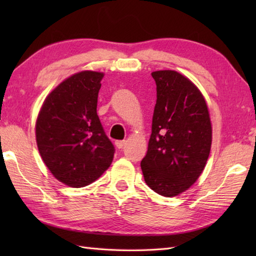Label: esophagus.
Listing matches in <instances>:
<instances>
[{"mask_svg":"<svg viewBox=\"0 0 256 256\" xmlns=\"http://www.w3.org/2000/svg\"><path fill=\"white\" fill-rule=\"evenodd\" d=\"M124 145H125V140H116V146L118 148H122Z\"/></svg>","mask_w":256,"mask_h":256,"instance_id":"obj_1","label":"esophagus"}]
</instances>
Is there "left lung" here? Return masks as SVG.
Here are the masks:
<instances>
[{
    "label": "left lung",
    "mask_w": 256,
    "mask_h": 256,
    "mask_svg": "<svg viewBox=\"0 0 256 256\" xmlns=\"http://www.w3.org/2000/svg\"><path fill=\"white\" fill-rule=\"evenodd\" d=\"M157 100L146 156L140 162L145 182L164 197L187 190L208 160L212 128L204 96L174 70L152 72Z\"/></svg>",
    "instance_id": "obj_1"
}]
</instances>
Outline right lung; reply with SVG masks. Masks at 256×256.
<instances>
[{"instance_id":"add662e5","label":"right lung","mask_w":256,"mask_h":256,"mask_svg":"<svg viewBox=\"0 0 256 256\" xmlns=\"http://www.w3.org/2000/svg\"><path fill=\"white\" fill-rule=\"evenodd\" d=\"M102 72H81L56 86L36 121V142L45 165L69 187L88 186L113 160L114 146L96 114Z\"/></svg>"}]
</instances>
